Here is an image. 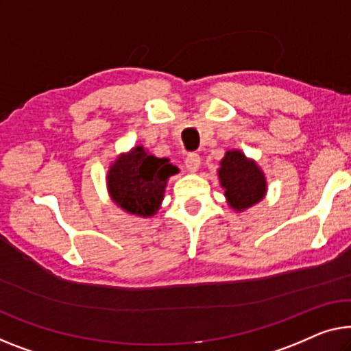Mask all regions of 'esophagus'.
<instances>
[{
  "instance_id": "esophagus-1",
  "label": "esophagus",
  "mask_w": 351,
  "mask_h": 351,
  "mask_svg": "<svg viewBox=\"0 0 351 351\" xmlns=\"http://www.w3.org/2000/svg\"><path fill=\"white\" fill-rule=\"evenodd\" d=\"M184 164H186V169L189 171H197L198 167H200V156L195 153L187 154Z\"/></svg>"
}]
</instances>
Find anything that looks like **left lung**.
<instances>
[{"label":"left lung","instance_id":"obj_1","mask_svg":"<svg viewBox=\"0 0 351 351\" xmlns=\"http://www.w3.org/2000/svg\"><path fill=\"white\" fill-rule=\"evenodd\" d=\"M227 203L234 211L257 205L266 193V178L255 160L247 159L239 149L227 151L217 170Z\"/></svg>","mask_w":351,"mask_h":351}]
</instances>
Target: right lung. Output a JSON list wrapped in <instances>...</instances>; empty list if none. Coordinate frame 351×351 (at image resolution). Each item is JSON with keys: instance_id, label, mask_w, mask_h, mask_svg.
<instances>
[{"instance_id": "add662e5", "label": "right lung", "mask_w": 351, "mask_h": 351, "mask_svg": "<svg viewBox=\"0 0 351 351\" xmlns=\"http://www.w3.org/2000/svg\"><path fill=\"white\" fill-rule=\"evenodd\" d=\"M178 171L170 159L156 158L143 146H135L110 165L107 189L112 200L125 213L151 217L164 200L167 181Z\"/></svg>"}]
</instances>
